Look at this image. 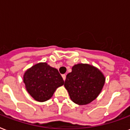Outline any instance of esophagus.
<instances>
[{"instance_id":"esophagus-1","label":"esophagus","mask_w":130,"mask_h":130,"mask_svg":"<svg viewBox=\"0 0 130 130\" xmlns=\"http://www.w3.org/2000/svg\"><path fill=\"white\" fill-rule=\"evenodd\" d=\"M62 77H63V80L65 81V79H66V75H65V74H63V75H62Z\"/></svg>"}]
</instances>
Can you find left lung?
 Wrapping results in <instances>:
<instances>
[{"instance_id":"1","label":"left lung","mask_w":130,"mask_h":130,"mask_svg":"<svg viewBox=\"0 0 130 130\" xmlns=\"http://www.w3.org/2000/svg\"><path fill=\"white\" fill-rule=\"evenodd\" d=\"M65 81V89L75 104L86 105L95 100L102 91L105 77L100 70L89 64L79 63L72 67Z\"/></svg>"}]
</instances>
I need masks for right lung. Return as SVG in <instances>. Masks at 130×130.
Here are the masks:
<instances>
[{"mask_svg":"<svg viewBox=\"0 0 130 130\" xmlns=\"http://www.w3.org/2000/svg\"><path fill=\"white\" fill-rule=\"evenodd\" d=\"M23 80L28 93L40 102L48 100L56 89L64 85L58 70L46 63H37L27 69Z\"/></svg>","mask_w":130,"mask_h":130,"instance_id":"1","label":"right lung"}]
</instances>
